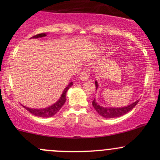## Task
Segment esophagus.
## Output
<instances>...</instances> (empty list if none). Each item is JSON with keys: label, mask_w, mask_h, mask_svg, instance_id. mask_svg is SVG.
<instances>
[{"label": "esophagus", "mask_w": 160, "mask_h": 160, "mask_svg": "<svg viewBox=\"0 0 160 160\" xmlns=\"http://www.w3.org/2000/svg\"><path fill=\"white\" fill-rule=\"evenodd\" d=\"M89 71H88L87 70H84V71H82L81 74H80V80H82V81H86V80L89 79Z\"/></svg>", "instance_id": "34e87169"}]
</instances>
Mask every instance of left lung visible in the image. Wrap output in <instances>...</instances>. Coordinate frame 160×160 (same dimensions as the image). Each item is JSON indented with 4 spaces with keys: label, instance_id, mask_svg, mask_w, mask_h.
Here are the masks:
<instances>
[{
    "label": "left lung",
    "instance_id": "8db88e82",
    "mask_svg": "<svg viewBox=\"0 0 160 160\" xmlns=\"http://www.w3.org/2000/svg\"><path fill=\"white\" fill-rule=\"evenodd\" d=\"M95 88L97 89L98 88V82L95 81ZM139 100L135 101L133 103L128 104L127 106H125V107H121V108H108V107H102V106L99 105L97 103V102L95 101V98L92 101V105L95 111L98 112V113L102 117H104V118H116V117H120L121 116L126 114L128 112H129L132 109H133L136 104L138 103Z\"/></svg>",
    "mask_w": 160,
    "mask_h": 160
}]
</instances>
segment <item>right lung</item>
Segmentation results:
<instances>
[{
	"label": "right lung",
	"instance_id": "right-lung-1",
	"mask_svg": "<svg viewBox=\"0 0 160 160\" xmlns=\"http://www.w3.org/2000/svg\"><path fill=\"white\" fill-rule=\"evenodd\" d=\"M47 33H41V34H37V35L32 37L31 38H43V37L47 36ZM73 85V82H71L70 83L65 87V89H64L63 92L61 95V97L58 99V101L52 104L51 106L45 108H30L23 106L26 110H28L30 113H32V114L37 116V117H51L52 116H54L56 113L61 109L62 106L65 104L66 101V92L69 89L70 87H71Z\"/></svg>",
	"mask_w": 160,
	"mask_h": 160
}]
</instances>
